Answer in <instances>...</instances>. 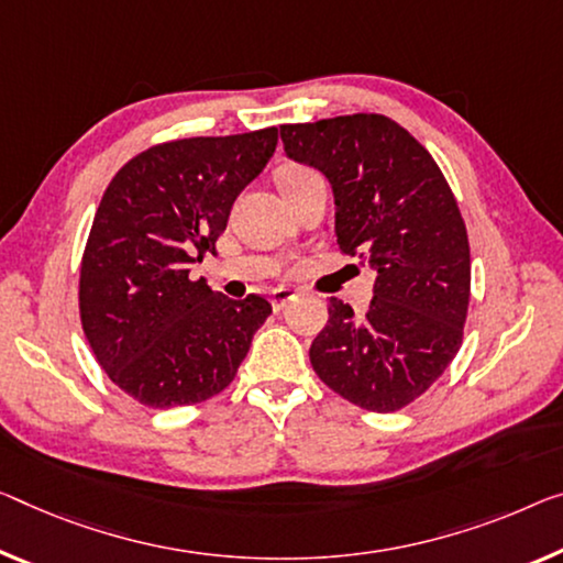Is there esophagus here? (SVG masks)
I'll return each instance as SVG.
<instances>
[{
    "label": "esophagus",
    "mask_w": 563,
    "mask_h": 563,
    "mask_svg": "<svg viewBox=\"0 0 563 563\" xmlns=\"http://www.w3.org/2000/svg\"><path fill=\"white\" fill-rule=\"evenodd\" d=\"M294 297H297V294H294L291 289H274L272 291V307L279 311V309L287 307Z\"/></svg>",
    "instance_id": "1"
}]
</instances>
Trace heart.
Listing matches in <instances>:
<instances>
[{
	"label": "heart",
	"mask_w": 563,
	"mask_h": 563,
	"mask_svg": "<svg viewBox=\"0 0 563 563\" xmlns=\"http://www.w3.org/2000/svg\"><path fill=\"white\" fill-rule=\"evenodd\" d=\"M311 176H317V173L309 170V168H301V166H291V168H287V170H282L279 188H282V191H287V188H294V186L305 184V180L311 178Z\"/></svg>",
	"instance_id": "heart-1"
}]
</instances>
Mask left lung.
<instances>
[{
    "instance_id": "obj_1",
    "label": "left lung",
    "mask_w": 563,
    "mask_h": 563,
    "mask_svg": "<svg viewBox=\"0 0 563 563\" xmlns=\"http://www.w3.org/2000/svg\"><path fill=\"white\" fill-rule=\"evenodd\" d=\"M279 131L289 158L330 178L340 252L377 272L365 314L330 299V319L309 347L311 367L357 408L402 410L463 344L471 246L455 196L432 155L377 112Z\"/></svg>"
}]
</instances>
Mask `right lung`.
I'll list each match as a JSON object with an SVG mask.
<instances>
[{"label": "right lung", "mask_w": 563, "mask_h": 563, "mask_svg": "<svg viewBox=\"0 0 563 563\" xmlns=\"http://www.w3.org/2000/svg\"><path fill=\"white\" fill-rule=\"evenodd\" d=\"M276 141L279 131L264 128L158 143L102 194L80 264V322L106 375L145 408L227 390L272 314L262 294L233 301L191 266L216 254L233 201Z\"/></svg>", "instance_id": "right-lung-1"}]
</instances>
